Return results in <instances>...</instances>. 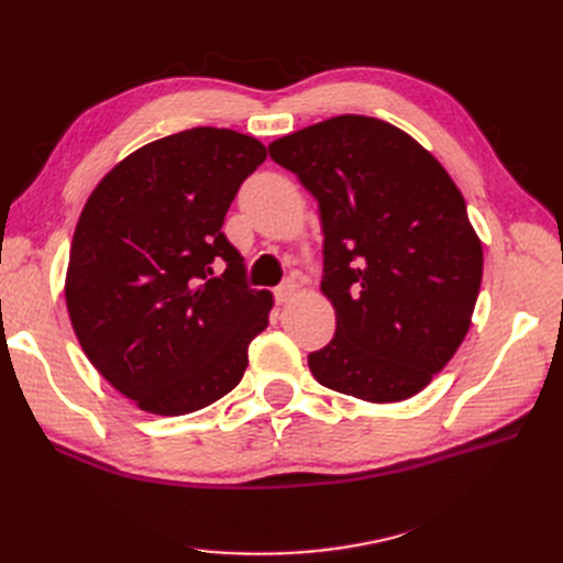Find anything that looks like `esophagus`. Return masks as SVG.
I'll return each mask as SVG.
<instances>
[{
	"label": "esophagus",
	"mask_w": 563,
	"mask_h": 563,
	"mask_svg": "<svg viewBox=\"0 0 563 563\" xmlns=\"http://www.w3.org/2000/svg\"><path fill=\"white\" fill-rule=\"evenodd\" d=\"M294 294H296V282L294 279H286L284 284H279L275 288V300L277 302H286V300L294 298Z\"/></svg>",
	"instance_id": "34e87169"
}]
</instances>
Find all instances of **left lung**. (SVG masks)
I'll return each mask as SVG.
<instances>
[{
	"label": "left lung",
	"instance_id": "8db88e82",
	"mask_svg": "<svg viewBox=\"0 0 563 563\" xmlns=\"http://www.w3.org/2000/svg\"><path fill=\"white\" fill-rule=\"evenodd\" d=\"M319 201L321 291L335 335L312 376L387 404L430 385L467 335L484 251L465 199L428 150L387 122L340 114L269 145Z\"/></svg>",
	"mask_w": 563,
	"mask_h": 563
}]
</instances>
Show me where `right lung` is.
I'll use <instances>...</instances> for the list:
<instances>
[{
	"label": "right lung",
	"mask_w": 563,
	"mask_h": 563,
	"mask_svg": "<svg viewBox=\"0 0 563 563\" xmlns=\"http://www.w3.org/2000/svg\"><path fill=\"white\" fill-rule=\"evenodd\" d=\"M265 157L251 135L187 129L119 162L79 216L65 279L73 329L100 376L147 413L225 397L267 329L272 294L246 284L223 232Z\"/></svg>",
	"instance_id": "1"
}]
</instances>
